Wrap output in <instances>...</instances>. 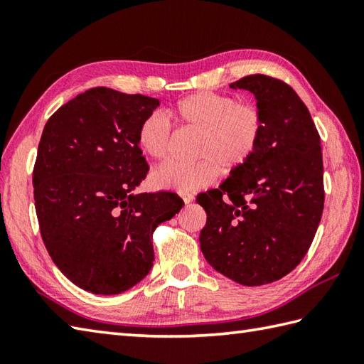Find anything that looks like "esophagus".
I'll list each match as a JSON object with an SVG mask.
<instances>
[{
  "label": "esophagus",
  "instance_id": "esophagus-1",
  "mask_svg": "<svg viewBox=\"0 0 364 364\" xmlns=\"http://www.w3.org/2000/svg\"><path fill=\"white\" fill-rule=\"evenodd\" d=\"M181 198L184 200V203L189 205L192 200H194V194H189V192H184V194H181Z\"/></svg>",
  "mask_w": 364,
  "mask_h": 364
}]
</instances>
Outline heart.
Segmentation results:
<instances>
[{
	"instance_id": "heart-1",
	"label": "heart",
	"mask_w": 364,
	"mask_h": 364,
	"mask_svg": "<svg viewBox=\"0 0 364 364\" xmlns=\"http://www.w3.org/2000/svg\"><path fill=\"white\" fill-rule=\"evenodd\" d=\"M172 115L181 127L200 133L192 164L168 161L151 173L156 189L192 192L218 180L219 168L231 173L257 151L264 120L252 103H237L233 95L197 92L178 102ZM172 128L164 114L154 111L137 128V145L145 156L161 161L167 156Z\"/></svg>"
}]
</instances>
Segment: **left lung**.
<instances>
[{
  "instance_id": "8db88e82",
  "label": "left lung",
  "mask_w": 364,
  "mask_h": 364,
  "mask_svg": "<svg viewBox=\"0 0 364 364\" xmlns=\"http://www.w3.org/2000/svg\"><path fill=\"white\" fill-rule=\"evenodd\" d=\"M230 87L252 92L264 131L242 167L197 196L208 215L200 249L222 275L259 286L288 275L313 242L323 210L321 137L286 82L250 75Z\"/></svg>"
}]
</instances>
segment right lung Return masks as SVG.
Returning <instances> with one entry per match:
<instances>
[{"mask_svg":"<svg viewBox=\"0 0 364 364\" xmlns=\"http://www.w3.org/2000/svg\"><path fill=\"white\" fill-rule=\"evenodd\" d=\"M158 106L94 87L43 128L33 172L38 227L54 264L84 291L112 296L141 282L153 267V231L184 205L173 192H133L149 172L137 128Z\"/></svg>","mask_w":364,"mask_h":364,"instance_id":"add662e5","label":"right lung"}]
</instances>
